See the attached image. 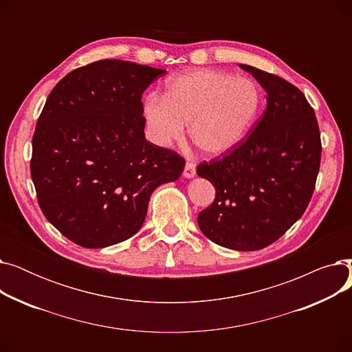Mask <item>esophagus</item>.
<instances>
[{"mask_svg":"<svg viewBox=\"0 0 352 352\" xmlns=\"http://www.w3.org/2000/svg\"><path fill=\"white\" fill-rule=\"evenodd\" d=\"M197 174V168H195V164L194 162H187L186 164V168H184L182 175L186 178H194Z\"/></svg>","mask_w":352,"mask_h":352,"instance_id":"1","label":"esophagus"}]
</instances>
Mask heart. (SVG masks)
Listing matches in <instances>:
<instances>
[{
    "mask_svg": "<svg viewBox=\"0 0 352 352\" xmlns=\"http://www.w3.org/2000/svg\"><path fill=\"white\" fill-rule=\"evenodd\" d=\"M261 109V94L248 78L219 69L182 72L165 85L164 96L144 100L148 134L160 146L186 135L211 157L227 154L250 134Z\"/></svg>",
    "mask_w": 352,
    "mask_h": 352,
    "instance_id": "heart-1",
    "label": "heart"
}]
</instances>
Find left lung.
<instances>
[{"instance_id":"obj_1","label":"left lung","mask_w":352,"mask_h":352,"mask_svg":"<svg viewBox=\"0 0 352 352\" xmlns=\"http://www.w3.org/2000/svg\"><path fill=\"white\" fill-rule=\"evenodd\" d=\"M267 92L263 117L235 150L201 162L215 187L198 226L212 243L236 251L276 241L308 207L320 170V128L302 92L274 74L239 64Z\"/></svg>"}]
</instances>
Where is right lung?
Returning <instances> with one entry per match:
<instances>
[{"instance_id":"add662e5","label":"right lung","mask_w":352,"mask_h":352,"mask_svg":"<svg viewBox=\"0 0 352 352\" xmlns=\"http://www.w3.org/2000/svg\"><path fill=\"white\" fill-rule=\"evenodd\" d=\"M164 72L101 60L67 74L48 96L32 137L31 178L45 218L77 245L133 236L154 190L182 174L184 158L144 134L141 96Z\"/></svg>"}]
</instances>
